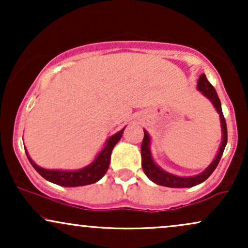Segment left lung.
<instances>
[{
	"label": "left lung",
	"mask_w": 248,
	"mask_h": 248,
	"mask_svg": "<svg viewBox=\"0 0 248 248\" xmlns=\"http://www.w3.org/2000/svg\"><path fill=\"white\" fill-rule=\"evenodd\" d=\"M197 87L206 98H209L210 100H211L213 106L216 107V109H217V112L219 113V116H220L221 128H223V141H221L219 152L212 163L210 164V166L202 173H199L197 176H192V177H178V176H173L171 173L163 171V170L160 169V168L154 163L152 154H150L149 150V135H148V133L144 130V138L141 144L142 168H143V171L148 176V178H149L150 181H153L154 183L158 184V186H163L168 187H191L197 186V184H201L202 182H204L205 179L209 178L210 175L215 171L219 161H220L221 156H223L224 149L227 143V127L226 121H225L223 114V110H221L220 100H219V96L217 94V92H216L215 87L210 84L204 73L199 77Z\"/></svg>",
	"instance_id": "left-lung-1"
}]
</instances>
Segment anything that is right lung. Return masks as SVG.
I'll list each match as a JSON object with an SVG mask.
<instances>
[{
  "label": "right lung",
  "instance_id": "add662e5",
  "mask_svg": "<svg viewBox=\"0 0 248 248\" xmlns=\"http://www.w3.org/2000/svg\"><path fill=\"white\" fill-rule=\"evenodd\" d=\"M124 128L113 135L109 140L107 141L106 147L101 150V153L96 156V158L93 163L90 166L84 168V169L76 170V171H59V170H47L43 169V168L38 167L32 162V160L29 157L27 154L28 160L35 168V170L42 177H44L46 181L51 182V183L58 184L62 186H88V184H93L98 182L102 176L106 173L109 167L110 162V154H112L113 148L119 140L121 139L122 133H124ZM27 153V152H25Z\"/></svg>",
  "mask_w": 248,
  "mask_h": 248
}]
</instances>
